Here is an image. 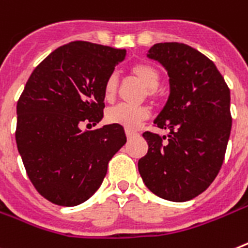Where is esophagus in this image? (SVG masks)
Segmentation results:
<instances>
[{"instance_id": "34e87169", "label": "esophagus", "mask_w": 248, "mask_h": 248, "mask_svg": "<svg viewBox=\"0 0 248 248\" xmlns=\"http://www.w3.org/2000/svg\"><path fill=\"white\" fill-rule=\"evenodd\" d=\"M124 132H126V136H127V139H131V137H134L135 135H136V132H135V131H131V130H124Z\"/></svg>"}]
</instances>
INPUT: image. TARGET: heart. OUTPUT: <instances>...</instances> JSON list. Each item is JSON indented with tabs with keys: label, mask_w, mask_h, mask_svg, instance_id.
Listing matches in <instances>:
<instances>
[{
	"label": "heart",
	"mask_w": 248,
	"mask_h": 248,
	"mask_svg": "<svg viewBox=\"0 0 248 248\" xmlns=\"http://www.w3.org/2000/svg\"><path fill=\"white\" fill-rule=\"evenodd\" d=\"M131 74L145 85V95L147 98L156 99L159 97L160 72L151 64L137 63L131 66ZM118 91V77L116 73H112L106 79L103 93L107 101H112L116 97ZM149 117V109L145 106L117 105L111 107L106 113V120L109 124H120L127 130H136L142 121Z\"/></svg>",
	"instance_id": "obj_1"
}]
</instances>
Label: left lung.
Wrapping results in <instances>:
<instances>
[{
    "label": "left lung",
    "instance_id": "left-lung-1",
    "mask_svg": "<svg viewBox=\"0 0 248 248\" xmlns=\"http://www.w3.org/2000/svg\"><path fill=\"white\" fill-rule=\"evenodd\" d=\"M147 57L169 74V99L154 121L169 132H143L149 150L139 171L160 198L190 201L213 183L223 164L232 127L230 88L213 62L186 44H155Z\"/></svg>",
    "mask_w": 248,
    "mask_h": 248
}]
</instances>
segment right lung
Returning a JSON list of instances; mask_svg holds the SVG:
<instances>
[{
    "label": "right lung",
    "mask_w": 248,
    "mask_h": 248,
    "mask_svg": "<svg viewBox=\"0 0 248 248\" xmlns=\"http://www.w3.org/2000/svg\"><path fill=\"white\" fill-rule=\"evenodd\" d=\"M124 57V49L66 44L35 68L18 98V153L35 189L54 204L88 201L126 143L120 124L82 131L83 124L88 127L103 117L106 79Z\"/></svg>",
    "instance_id": "1"
}]
</instances>
